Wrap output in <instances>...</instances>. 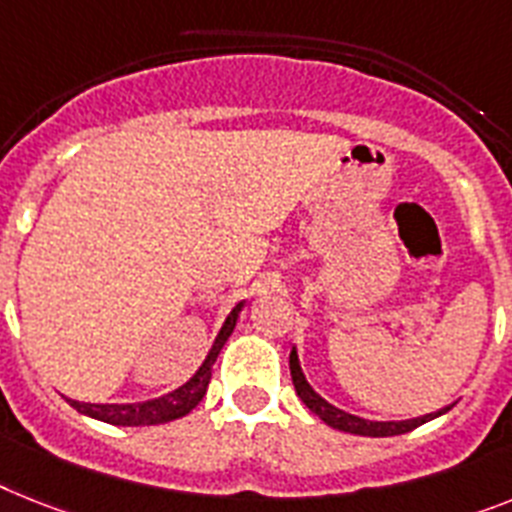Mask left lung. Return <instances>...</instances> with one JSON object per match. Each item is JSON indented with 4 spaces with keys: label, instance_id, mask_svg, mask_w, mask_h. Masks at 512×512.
Masks as SVG:
<instances>
[{
    "label": "left lung",
    "instance_id": "obj_1",
    "mask_svg": "<svg viewBox=\"0 0 512 512\" xmlns=\"http://www.w3.org/2000/svg\"><path fill=\"white\" fill-rule=\"evenodd\" d=\"M290 377H293L298 398L303 400V405H306L308 411L316 413V416L322 418L327 426H332V429H340V432H348V434H358V437H395V434H405L453 408V405H445V408H439V411L424 413V416H416V418H405V421H369V418H361L356 416V413L342 411V408L332 405L329 400H324L322 395L308 384L306 374H303L301 369V361H298V350H295V345L293 350H290Z\"/></svg>",
    "mask_w": 512,
    "mask_h": 512
}]
</instances>
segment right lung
Wrapping results in <instances>:
<instances>
[{"instance_id":"right-lung-1","label":"right lung","mask_w":512,"mask_h":512,"mask_svg":"<svg viewBox=\"0 0 512 512\" xmlns=\"http://www.w3.org/2000/svg\"><path fill=\"white\" fill-rule=\"evenodd\" d=\"M243 306H246V301H240L238 306L227 314L225 324H222V329H219L214 342H211L209 353H206L204 363L196 369V374H193L188 382L180 384V387H175L172 392L162 395V398L143 400V403H80V400H67V403L73 405L78 413H83V416L96 418V421H104V424L114 426H154L188 416V413L204 400L206 387H209L211 379V366L217 361L219 350L225 348V342L230 340L232 329L238 324V316L240 311H243Z\"/></svg>"}]
</instances>
